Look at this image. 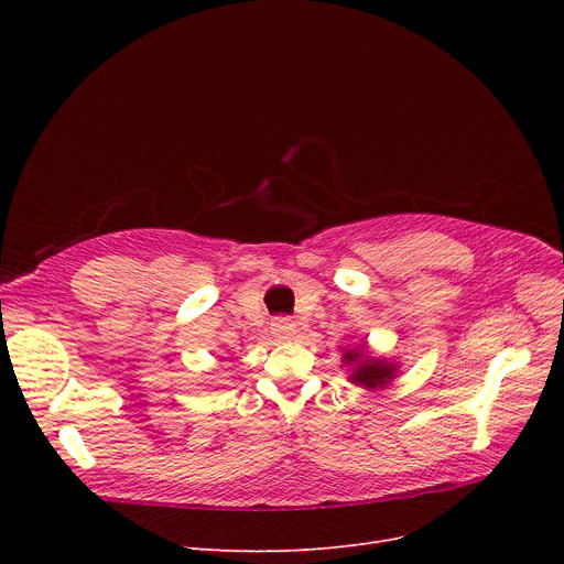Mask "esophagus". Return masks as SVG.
<instances>
[{
  "instance_id": "esophagus-1",
  "label": "esophagus",
  "mask_w": 564,
  "mask_h": 564,
  "mask_svg": "<svg viewBox=\"0 0 564 564\" xmlns=\"http://www.w3.org/2000/svg\"><path fill=\"white\" fill-rule=\"evenodd\" d=\"M272 332L276 338H292L294 332H297V324H294L290 317H279L274 324H272Z\"/></svg>"
}]
</instances>
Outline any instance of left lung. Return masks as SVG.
Instances as JSON below:
<instances>
[{
  "mask_svg": "<svg viewBox=\"0 0 564 564\" xmlns=\"http://www.w3.org/2000/svg\"><path fill=\"white\" fill-rule=\"evenodd\" d=\"M364 354L361 351H347L345 354V361H359L357 368H354L351 381L361 383L366 389H377V387H387V383L395 377V368L383 364L381 359H361Z\"/></svg>",
  "mask_w": 564,
  "mask_h": 564,
  "instance_id": "left-lung-1",
  "label": "left lung"
}]
</instances>
